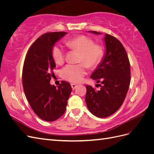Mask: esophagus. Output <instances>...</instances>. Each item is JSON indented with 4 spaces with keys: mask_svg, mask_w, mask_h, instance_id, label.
Wrapping results in <instances>:
<instances>
[{
    "mask_svg": "<svg viewBox=\"0 0 154 154\" xmlns=\"http://www.w3.org/2000/svg\"><path fill=\"white\" fill-rule=\"evenodd\" d=\"M77 85H76V84H74V83H71V87H72V89L74 90V89H75V88L77 87Z\"/></svg>",
    "mask_w": 154,
    "mask_h": 154,
    "instance_id": "obj_1",
    "label": "esophagus"
}]
</instances>
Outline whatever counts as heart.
<instances>
[{
  "label": "heart",
  "instance_id": "obj_1",
  "mask_svg": "<svg viewBox=\"0 0 154 154\" xmlns=\"http://www.w3.org/2000/svg\"><path fill=\"white\" fill-rule=\"evenodd\" d=\"M66 44L69 49L80 52L78 62L82 63L67 65L62 70V76L71 82H80L87 74L86 66L92 69L101 62L104 57V48L100 44H94L93 39L85 35L67 40ZM51 55L56 63L61 65L64 62L66 52L62 45L55 44L51 50Z\"/></svg>",
  "mask_w": 154,
  "mask_h": 154
}]
</instances>
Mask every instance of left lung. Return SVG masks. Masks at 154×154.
Masks as SVG:
<instances>
[{"label":"left lung","instance_id":"left-lung-1","mask_svg":"<svg viewBox=\"0 0 154 154\" xmlns=\"http://www.w3.org/2000/svg\"><path fill=\"white\" fill-rule=\"evenodd\" d=\"M101 34L97 31H90ZM106 54L91 78L101 83L99 91L86 85L85 102L91 112L103 118L113 114L122 105L130 83V66L126 50L114 36L105 34Z\"/></svg>","mask_w":154,"mask_h":154}]
</instances>
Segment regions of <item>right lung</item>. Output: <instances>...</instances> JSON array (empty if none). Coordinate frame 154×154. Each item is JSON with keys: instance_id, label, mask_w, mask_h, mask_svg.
Here are the masks:
<instances>
[{"instance_id": "obj_1", "label": "right lung", "mask_w": 154, "mask_h": 154, "mask_svg": "<svg viewBox=\"0 0 154 154\" xmlns=\"http://www.w3.org/2000/svg\"><path fill=\"white\" fill-rule=\"evenodd\" d=\"M66 32H47L37 38L26 54L22 69V84L26 98L34 112L46 122L59 119L66 110L72 91L70 83L50 84L56 64L51 55L54 44Z\"/></svg>"}]
</instances>
